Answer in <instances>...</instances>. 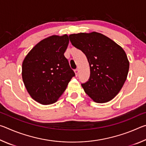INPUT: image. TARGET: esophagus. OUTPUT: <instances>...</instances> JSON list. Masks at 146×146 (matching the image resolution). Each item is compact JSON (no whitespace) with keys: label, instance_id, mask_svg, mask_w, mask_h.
Returning <instances> with one entry per match:
<instances>
[{"label":"esophagus","instance_id":"esophagus-1","mask_svg":"<svg viewBox=\"0 0 146 146\" xmlns=\"http://www.w3.org/2000/svg\"><path fill=\"white\" fill-rule=\"evenodd\" d=\"M75 76H77L78 74V70H75Z\"/></svg>","mask_w":146,"mask_h":146}]
</instances>
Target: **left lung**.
<instances>
[{
    "label": "left lung",
    "mask_w": 146,
    "mask_h": 146,
    "mask_svg": "<svg viewBox=\"0 0 146 146\" xmlns=\"http://www.w3.org/2000/svg\"><path fill=\"white\" fill-rule=\"evenodd\" d=\"M69 37L72 45L85 54L90 64V78L82 84L86 93L97 103L111 100L122 89L129 71L124 50L97 32L71 34Z\"/></svg>",
    "instance_id": "obj_1"
}]
</instances>
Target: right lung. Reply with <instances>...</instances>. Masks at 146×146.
<instances>
[{
	"mask_svg": "<svg viewBox=\"0 0 146 146\" xmlns=\"http://www.w3.org/2000/svg\"><path fill=\"white\" fill-rule=\"evenodd\" d=\"M68 44L67 35L49 36L36 44L24 59V86L31 98L41 104L56 102L75 75L64 55Z\"/></svg>",
	"mask_w": 146,
	"mask_h": 146,
	"instance_id": "obj_1",
	"label": "right lung"
}]
</instances>
